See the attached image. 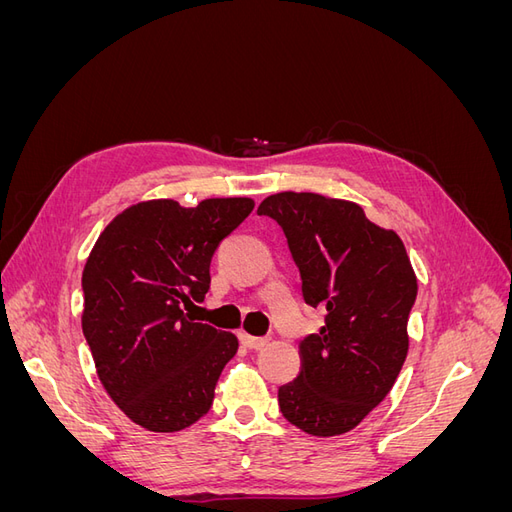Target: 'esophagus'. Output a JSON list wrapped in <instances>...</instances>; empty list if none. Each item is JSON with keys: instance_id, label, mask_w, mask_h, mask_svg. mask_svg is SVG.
Instances as JSON below:
<instances>
[{"instance_id": "34e87169", "label": "esophagus", "mask_w": 512, "mask_h": 512, "mask_svg": "<svg viewBox=\"0 0 512 512\" xmlns=\"http://www.w3.org/2000/svg\"><path fill=\"white\" fill-rule=\"evenodd\" d=\"M239 339H241V344L247 346L250 350H262L269 342L267 337H254V335H247V333H239Z\"/></svg>"}]
</instances>
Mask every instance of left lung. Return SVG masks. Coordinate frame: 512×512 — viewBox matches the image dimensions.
Wrapping results in <instances>:
<instances>
[{
	"mask_svg": "<svg viewBox=\"0 0 512 512\" xmlns=\"http://www.w3.org/2000/svg\"><path fill=\"white\" fill-rule=\"evenodd\" d=\"M258 213L282 226L305 303L327 309L324 327L301 339V371L277 391L280 410L312 436H342L389 395L406 361L418 290L406 247L350 200L280 192Z\"/></svg>",
	"mask_w": 512,
	"mask_h": 512,
	"instance_id": "left-lung-1",
	"label": "left lung"
}]
</instances>
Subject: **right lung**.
Returning <instances> with one entry per match:
<instances>
[{
    "instance_id": "right-lung-1",
    "label": "right lung",
    "mask_w": 512,
    "mask_h": 512,
    "mask_svg": "<svg viewBox=\"0 0 512 512\" xmlns=\"http://www.w3.org/2000/svg\"><path fill=\"white\" fill-rule=\"evenodd\" d=\"M252 209V198L145 200L121 211L91 250L83 335L106 393L136 425L170 433L209 412L239 342L183 305L205 299L215 250Z\"/></svg>"
}]
</instances>
